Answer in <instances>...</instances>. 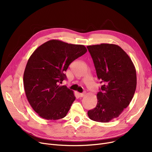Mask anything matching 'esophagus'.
<instances>
[{
  "label": "esophagus",
  "mask_w": 152,
  "mask_h": 152,
  "mask_svg": "<svg viewBox=\"0 0 152 152\" xmlns=\"http://www.w3.org/2000/svg\"><path fill=\"white\" fill-rule=\"evenodd\" d=\"M85 94H86V92H84V93H79V97H83L84 96Z\"/></svg>",
  "instance_id": "esophagus-1"
}]
</instances>
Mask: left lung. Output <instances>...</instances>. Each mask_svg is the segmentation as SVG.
I'll return each mask as SVG.
<instances>
[{"label":"left lung","instance_id":"8db88e82","mask_svg":"<svg viewBox=\"0 0 152 152\" xmlns=\"http://www.w3.org/2000/svg\"><path fill=\"white\" fill-rule=\"evenodd\" d=\"M102 86L97 104L87 115L93 121L108 123L129 105L137 86L136 71L130 57L115 44L87 46Z\"/></svg>","mask_w":152,"mask_h":152}]
</instances>
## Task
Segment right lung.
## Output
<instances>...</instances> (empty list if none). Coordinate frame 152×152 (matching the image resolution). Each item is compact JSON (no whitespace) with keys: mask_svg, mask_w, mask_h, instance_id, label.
Wrapping results in <instances>:
<instances>
[{"mask_svg":"<svg viewBox=\"0 0 152 152\" xmlns=\"http://www.w3.org/2000/svg\"><path fill=\"white\" fill-rule=\"evenodd\" d=\"M87 52L84 45L50 40L40 45L29 57L23 83L30 105L47 120L65 117L75 100L73 91L60 86L71 62Z\"/></svg>","mask_w":152,"mask_h":152,"instance_id":"1","label":"right lung"}]
</instances>
